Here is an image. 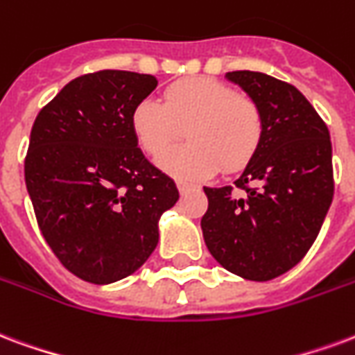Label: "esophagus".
Masks as SVG:
<instances>
[{
    "label": "esophagus",
    "instance_id": "1",
    "mask_svg": "<svg viewBox=\"0 0 355 355\" xmlns=\"http://www.w3.org/2000/svg\"><path fill=\"white\" fill-rule=\"evenodd\" d=\"M177 188H178V191H180V193H184V191L190 190L191 184H190V182H186V180H182V178H178Z\"/></svg>",
    "mask_w": 355,
    "mask_h": 355
}]
</instances>
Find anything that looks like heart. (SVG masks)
<instances>
[{"label": "heart", "mask_w": 355, "mask_h": 355, "mask_svg": "<svg viewBox=\"0 0 355 355\" xmlns=\"http://www.w3.org/2000/svg\"><path fill=\"white\" fill-rule=\"evenodd\" d=\"M131 131L146 154L159 156L182 135L189 143L157 159L169 175L201 178L220 167L237 171L256 156L263 118L254 99L216 78L191 77L171 84L162 103L143 99L131 111Z\"/></svg>", "instance_id": "b5f03b06"}]
</instances>
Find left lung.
<instances>
[{
	"instance_id": "obj_1",
	"label": "left lung",
	"mask_w": 355,
	"mask_h": 355,
	"mask_svg": "<svg viewBox=\"0 0 355 355\" xmlns=\"http://www.w3.org/2000/svg\"><path fill=\"white\" fill-rule=\"evenodd\" d=\"M261 111L256 156L231 186L207 188L201 230L212 258L246 280H271L304 258L333 201L331 139L309 99L258 71H231Z\"/></svg>"
}]
</instances>
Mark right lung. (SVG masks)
<instances>
[{
    "label": "right lung",
    "instance_id": "1",
    "mask_svg": "<svg viewBox=\"0 0 355 355\" xmlns=\"http://www.w3.org/2000/svg\"><path fill=\"white\" fill-rule=\"evenodd\" d=\"M156 77L105 69L71 80L33 122L24 162L39 230L67 271L92 284L130 277L150 258L159 218L178 201L131 131Z\"/></svg>",
    "mask_w": 355,
    "mask_h": 355
}]
</instances>
